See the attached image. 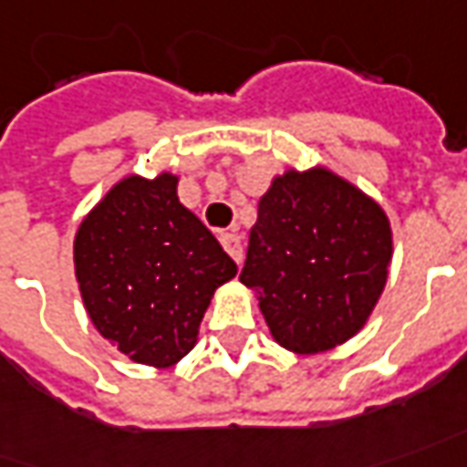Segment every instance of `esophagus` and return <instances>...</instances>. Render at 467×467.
<instances>
[{"label":"esophagus","instance_id":"obj_1","mask_svg":"<svg viewBox=\"0 0 467 467\" xmlns=\"http://www.w3.org/2000/svg\"><path fill=\"white\" fill-rule=\"evenodd\" d=\"M220 240H222V247L230 253V258H233L234 263H240V260H243V240L233 233H224Z\"/></svg>","mask_w":467,"mask_h":467}]
</instances>
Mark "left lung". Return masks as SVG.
<instances>
[{
  "label": "left lung",
  "mask_w": 467,
  "mask_h": 467,
  "mask_svg": "<svg viewBox=\"0 0 467 467\" xmlns=\"http://www.w3.org/2000/svg\"><path fill=\"white\" fill-rule=\"evenodd\" d=\"M391 263L383 209L325 168L288 171L260 199L240 281L274 337L322 353L366 325Z\"/></svg>",
  "instance_id": "left-lung-1"
}]
</instances>
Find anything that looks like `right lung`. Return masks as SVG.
<instances>
[{"instance_id": "add662e5", "label": "right lung", "mask_w": 467, "mask_h": 467, "mask_svg": "<svg viewBox=\"0 0 467 467\" xmlns=\"http://www.w3.org/2000/svg\"><path fill=\"white\" fill-rule=\"evenodd\" d=\"M74 263L101 337L158 368L192 350L212 294L237 274L217 237L179 202L171 173L119 181L81 222Z\"/></svg>"}]
</instances>
